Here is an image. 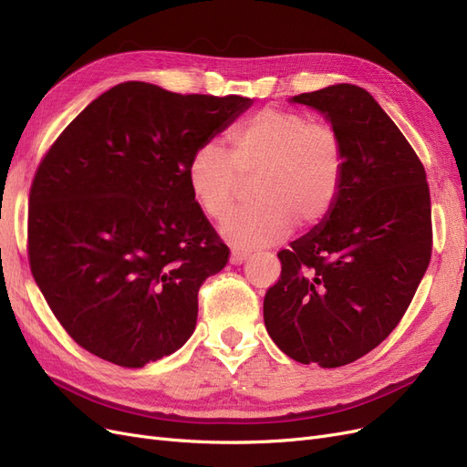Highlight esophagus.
I'll return each mask as SVG.
<instances>
[{"mask_svg": "<svg viewBox=\"0 0 467 467\" xmlns=\"http://www.w3.org/2000/svg\"><path fill=\"white\" fill-rule=\"evenodd\" d=\"M247 257H249V251L234 249L232 255H230V263H232V265H242L244 261H247Z\"/></svg>", "mask_w": 467, "mask_h": 467, "instance_id": "34e87169", "label": "esophagus"}]
</instances>
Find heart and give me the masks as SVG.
I'll use <instances>...</instances> for the list:
<instances>
[{
    "label": "heart",
    "mask_w": 467,
    "mask_h": 467,
    "mask_svg": "<svg viewBox=\"0 0 467 467\" xmlns=\"http://www.w3.org/2000/svg\"><path fill=\"white\" fill-rule=\"evenodd\" d=\"M347 151L341 134L302 110L265 107L230 132V151L214 140L194 148L187 182L204 214L222 222L237 202L242 179H255L259 204L237 212L222 235L239 247L285 239L296 222L306 228L327 218L343 189Z\"/></svg>",
    "instance_id": "1"
}]
</instances>
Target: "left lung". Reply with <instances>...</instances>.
I'll list each match as a JSON object with an SVG mask.
<instances>
[{
	"instance_id": "left-lung-1",
	"label": "left lung",
	"mask_w": 467,
	"mask_h": 467,
	"mask_svg": "<svg viewBox=\"0 0 467 467\" xmlns=\"http://www.w3.org/2000/svg\"><path fill=\"white\" fill-rule=\"evenodd\" d=\"M341 134V194L317 228L278 251L280 278L265 294V327L302 364L358 360L398 327L432 253L425 167L374 97L350 83L292 97Z\"/></svg>"
}]
</instances>
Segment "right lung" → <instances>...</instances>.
<instances>
[{
	"mask_svg": "<svg viewBox=\"0 0 467 467\" xmlns=\"http://www.w3.org/2000/svg\"><path fill=\"white\" fill-rule=\"evenodd\" d=\"M249 105L124 81L40 160L29 194L31 273L91 355L142 368L192 335L199 290L230 249L194 202L187 163Z\"/></svg>",
	"mask_w": 467,
	"mask_h": 467,
	"instance_id": "obj_1",
	"label": "right lung"
}]
</instances>
